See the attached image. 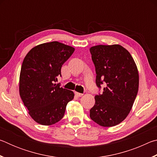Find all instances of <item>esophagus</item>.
I'll use <instances>...</instances> for the list:
<instances>
[{"mask_svg":"<svg viewBox=\"0 0 157 157\" xmlns=\"http://www.w3.org/2000/svg\"><path fill=\"white\" fill-rule=\"evenodd\" d=\"M75 95H76L78 97H82V95H83V94H80V93H78V92H75Z\"/></svg>","mask_w":157,"mask_h":157,"instance_id":"34e87169","label":"esophagus"}]
</instances>
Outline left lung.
I'll list each match as a JSON object with an SVG mask.
<instances>
[{"instance_id":"1","label":"left lung","mask_w":157,"mask_h":157,"mask_svg":"<svg viewBox=\"0 0 157 157\" xmlns=\"http://www.w3.org/2000/svg\"><path fill=\"white\" fill-rule=\"evenodd\" d=\"M95 67V83L102 94L95 96L90 118L102 127H113L125 119L139 90V73L134 59L120 45H98L90 48Z\"/></svg>"}]
</instances>
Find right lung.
I'll return each mask as SVG.
<instances>
[{"label":"right lung","instance_id":"1","mask_svg":"<svg viewBox=\"0 0 157 157\" xmlns=\"http://www.w3.org/2000/svg\"><path fill=\"white\" fill-rule=\"evenodd\" d=\"M74 48L58 41L42 44L26 55L19 79L20 96L29 114L36 123L51 125L64 116L66 105L72 100V91L56 84L62 65Z\"/></svg>","mask_w":157,"mask_h":157}]
</instances>
